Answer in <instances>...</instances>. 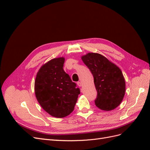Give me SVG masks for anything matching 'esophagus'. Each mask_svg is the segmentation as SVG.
I'll return each mask as SVG.
<instances>
[{
    "label": "esophagus",
    "instance_id": "obj_1",
    "mask_svg": "<svg viewBox=\"0 0 150 150\" xmlns=\"http://www.w3.org/2000/svg\"><path fill=\"white\" fill-rule=\"evenodd\" d=\"M77 84H78L79 87H81V86H82V83H81V82H78L77 83Z\"/></svg>",
    "mask_w": 150,
    "mask_h": 150
}]
</instances>
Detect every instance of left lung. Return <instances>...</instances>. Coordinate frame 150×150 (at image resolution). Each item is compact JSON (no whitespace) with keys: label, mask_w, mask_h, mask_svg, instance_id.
<instances>
[{"label":"left lung","mask_w":150,"mask_h":150,"mask_svg":"<svg viewBox=\"0 0 150 150\" xmlns=\"http://www.w3.org/2000/svg\"><path fill=\"white\" fill-rule=\"evenodd\" d=\"M94 77L98 92L96 106L104 111L118 106L125 96V79L120 68L100 54L88 52L81 56Z\"/></svg>","instance_id":"1"}]
</instances>
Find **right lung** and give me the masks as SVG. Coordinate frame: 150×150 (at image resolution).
Returning a JSON list of instances; mask_svg holds the SVG:
<instances>
[{"mask_svg": "<svg viewBox=\"0 0 150 150\" xmlns=\"http://www.w3.org/2000/svg\"><path fill=\"white\" fill-rule=\"evenodd\" d=\"M65 59L60 57L45 63L34 83L36 99L51 116L61 118L73 111L80 89L63 69Z\"/></svg>", "mask_w": 150, "mask_h": 150, "instance_id": "right-lung-1", "label": "right lung"}]
</instances>
